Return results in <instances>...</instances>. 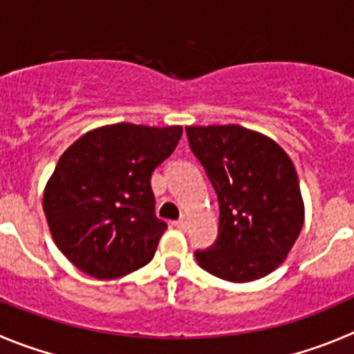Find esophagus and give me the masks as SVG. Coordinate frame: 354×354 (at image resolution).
Returning <instances> with one entry per match:
<instances>
[{
	"label": "esophagus",
	"mask_w": 354,
	"mask_h": 354,
	"mask_svg": "<svg viewBox=\"0 0 354 354\" xmlns=\"http://www.w3.org/2000/svg\"><path fill=\"white\" fill-rule=\"evenodd\" d=\"M188 225H190V223H188L187 218H181V220L174 222V227H176V229H180V230H187Z\"/></svg>",
	"instance_id": "obj_1"
}]
</instances>
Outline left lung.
<instances>
[{"label": "left lung", "mask_w": 354, "mask_h": 354, "mask_svg": "<svg viewBox=\"0 0 354 354\" xmlns=\"http://www.w3.org/2000/svg\"><path fill=\"white\" fill-rule=\"evenodd\" d=\"M190 150L218 197V237L196 259L232 283L255 281L283 263L304 225L299 178L281 147L241 125L185 127Z\"/></svg>", "instance_id": "obj_1"}]
</instances>
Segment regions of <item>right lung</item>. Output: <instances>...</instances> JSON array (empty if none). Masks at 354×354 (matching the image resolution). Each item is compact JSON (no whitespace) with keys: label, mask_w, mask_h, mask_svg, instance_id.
Segmentation results:
<instances>
[{"label":"right lung","mask_w":354,"mask_h":354,"mask_svg":"<svg viewBox=\"0 0 354 354\" xmlns=\"http://www.w3.org/2000/svg\"><path fill=\"white\" fill-rule=\"evenodd\" d=\"M181 132L122 122L87 132L59 158L43 211L57 248L82 272L111 279L153 259L167 225L155 216L151 173Z\"/></svg>","instance_id":"right-lung-1"}]
</instances>
